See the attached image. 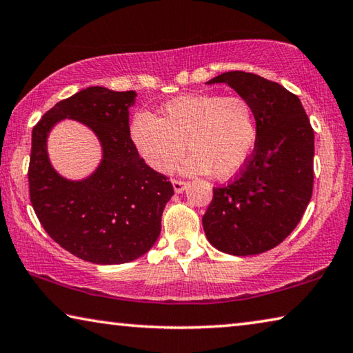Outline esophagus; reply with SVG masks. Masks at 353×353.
Masks as SVG:
<instances>
[{
	"label": "esophagus",
	"instance_id": "1",
	"mask_svg": "<svg viewBox=\"0 0 353 353\" xmlns=\"http://www.w3.org/2000/svg\"><path fill=\"white\" fill-rule=\"evenodd\" d=\"M188 183L183 182V181H177V179H172V188H174L176 193H182L183 190L187 188Z\"/></svg>",
	"mask_w": 353,
	"mask_h": 353
}]
</instances>
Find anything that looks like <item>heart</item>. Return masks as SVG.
Here are the masks:
<instances>
[{
    "label": "heart",
    "instance_id": "heart-1",
    "mask_svg": "<svg viewBox=\"0 0 353 353\" xmlns=\"http://www.w3.org/2000/svg\"><path fill=\"white\" fill-rule=\"evenodd\" d=\"M130 137L141 159L161 174L172 171L187 141L192 154L183 161V172L231 179L253 155L257 124L245 99L204 92L170 100L161 117L138 113Z\"/></svg>",
    "mask_w": 353,
    "mask_h": 353
}]
</instances>
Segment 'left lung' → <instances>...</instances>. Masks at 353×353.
Returning <instances> with one entry per match:
<instances>
[{"label":"left lung","instance_id":"1","mask_svg":"<svg viewBox=\"0 0 353 353\" xmlns=\"http://www.w3.org/2000/svg\"><path fill=\"white\" fill-rule=\"evenodd\" d=\"M226 83L254 111L257 141L247 166L214 198L203 216L205 237L234 256L275 248L303 216L312 194L314 132L295 94L250 72H225Z\"/></svg>","mask_w":353,"mask_h":353}]
</instances>
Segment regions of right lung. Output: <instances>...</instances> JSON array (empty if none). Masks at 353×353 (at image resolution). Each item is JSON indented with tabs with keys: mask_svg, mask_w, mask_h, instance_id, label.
I'll use <instances>...</instances> for the list:
<instances>
[{
	"mask_svg": "<svg viewBox=\"0 0 353 353\" xmlns=\"http://www.w3.org/2000/svg\"><path fill=\"white\" fill-rule=\"evenodd\" d=\"M135 97V91L86 88L56 103L32 128L28 168L32 209L56 243L92 264H124L148 253L174 194L168 177L144 163L132 141L128 108ZM63 119L83 121L103 146V161L83 181L59 176L49 163L46 137Z\"/></svg>",
	"mask_w": 353,
	"mask_h": 353,
	"instance_id": "obj_1",
	"label": "right lung"
}]
</instances>
